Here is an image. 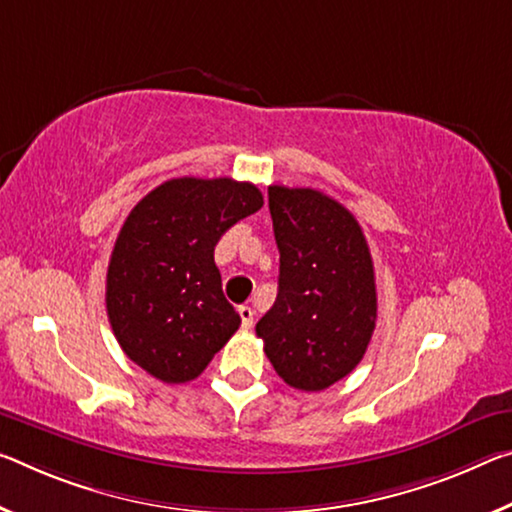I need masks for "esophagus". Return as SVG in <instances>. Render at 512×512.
<instances>
[{
	"mask_svg": "<svg viewBox=\"0 0 512 512\" xmlns=\"http://www.w3.org/2000/svg\"><path fill=\"white\" fill-rule=\"evenodd\" d=\"M239 316H241V326H243V328H246V330L253 328V321H255V312H253V307L241 305V307H239Z\"/></svg>",
	"mask_w": 512,
	"mask_h": 512,
	"instance_id": "1",
	"label": "esophagus"
}]
</instances>
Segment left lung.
Here are the masks:
<instances>
[{
    "mask_svg": "<svg viewBox=\"0 0 512 512\" xmlns=\"http://www.w3.org/2000/svg\"><path fill=\"white\" fill-rule=\"evenodd\" d=\"M280 250L278 298L257 321L264 353L287 385L321 392L348 376L376 328V278L360 223L314 189L269 186Z\"/></svg>",
    "mask_w": 512,
    "mask_h": 512,
    "instance_id": "1",
    "label": "left lung"
}]
</instances>
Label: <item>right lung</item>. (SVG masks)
Segmentation results:
<instances>
[{
	"label": "right lung",
	"instance_id": "add662e5",
	"mask_svg": "<svg viewBox=\"0 0 512 512\" xmlns=\"http://www.w3.org/2000/svg\"><path fill=\"white\" fill-rule=\"evenodd\" d=\"M262 205L250 182L177 177L129 212L109 259L107 314L120 348L150 376L189 383L237 332L214 248Z\"/></svg>",
	"mask_w": 512,
	"mask_h": 512
}]
</instances>
